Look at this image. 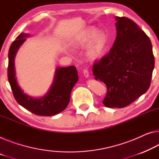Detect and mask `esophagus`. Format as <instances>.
<instances>
[{
	"instance_id": "34e87169",
	"label": "esophagus",
	"mask_w": 159,
	"mask_h": 159,
	"mask_svg": "<svg viewBox=\"0 0 159 159\" xmlns=\"http://www.w3.org/2000/svg\"><path fill=\"white\" fill-rule=\"evenodd\" d=\"M83 74H84V75L86 77H89V71H88V70L84 69V70H83Z\"/></svg>"
}]
</instances>
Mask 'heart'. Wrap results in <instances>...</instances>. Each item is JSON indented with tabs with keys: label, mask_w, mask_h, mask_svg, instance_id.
<instances>
[{
	"label": "heart",
	"mask_w": 159,
	"mask_h": 159,
	"mask_svg": "<svg viewBox=\"0 0 159 159\" xmlns=\"http://www.w3.org/2000/svg\"><path fill=\"white\" fill-rule=\"evenodd\" d=\"M107 41V35L104 32L97 30L93 27H89L77 38L75 43L77 46L82 47L89 42L87 53L90 58L96 59L103 52L106 47Z\"/></svg>",
	"instance_id": "heart-1"
}]
</instances>
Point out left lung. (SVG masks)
<instances>
[{
	"instance_id": "left-lung-1",
	"label": "left lung",
	"mask_w": 159,
	"mask_h": 159,
	"mask_svg": "<svg viewBox=\"0 0 159 159\" xmlns=\"http://www.w3.org/2000/svg\"><path fill=\"white\" fill-rule=\"evenodd\" d=\"M116 38L109 52L94 62L95 79L106 84L103 104L123 108L147 91L154 68L152 45L137 24L116 17Z\"/></svg>"
}]
</instances>
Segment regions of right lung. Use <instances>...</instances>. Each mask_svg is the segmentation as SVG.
Here are the masks:
<instances>
[{"label": "right lung", "instance_id": "obj_1", "mask_svg": "<svg viewBox=\"0 0 159 159\" xmlns=\"http://www.w3.org/2000/svg\"><path fill=\"white\" fill-rule=\"evenodd\" d=\"M28 36V34L20 33L9 49L8 78L14 98L22 107L36 115H55L65 110L69 104L71 91L79 79L76 67L75 66L58 67L52 85L45 96L42 98L33 99L24 94L18 85L15 77L14 59L17 51L25 40V38Z\"/></svg>", "mask_w": 159, "mask_h": 159}]
</instances>
